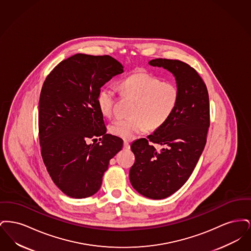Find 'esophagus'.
Returning a JSON list of instances; mask_svg holds the SVG:
<instances>
[{"label": "esophagus", "mask_w": 251, "mask_h": 251, "mask_svg": "<svg viewBox=\"0 0 251 251\" xmlns=\"http://www.w3.org/2000/svg\"><path fill=\"white\" fill-rule=\"evenodd\" d=\"M124 148L125 149H130V143L128 140H124Z\"/></svg>", "instance_id": "1"}]
</instances>
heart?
I'll return each mask as SVG.
<instances>
[{
	"instance_id": "b5f03b06",
	"label": "heart",
	"mask_w": 251,
	"mask_h": 251,
	"mask_svg": "<svg viewBox=\"0 0 251 251\" xmlns=\"http://www.w3.org/2000/svg\"><path fill=\"white\" fill-rule=\"evenodd\" d=\"M120 92L124 98L133 100L130 118L113 121L109 130L114 135L131 139L143 131L161 128L171 118L179 103V86L172 82H163L160 78L146 72H138L123 79ZM117 94L113 87L103 86L97 95L101 114L111 118L114 114Z\"/></svg>"
}]
</instances>
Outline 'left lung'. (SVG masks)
<instances>
[{
  "label": "left lung",
  "instance_id": "1",
  "mask_svg": "<svg viewBox=\"0 0 251 251\" xmlns=\"http://www.w3.org/2000/svg\"><path fill=\"white\" fill-rule=\"evenodd\" d=\"M150 65L173 73L179 103L165 125L132 142L135 161L130 169L132 187L144 197L162 200L186 182L202 153L210 126L209 94L202 78L179 60L157 58ZM163 146L157 150L155 145Z\"/></svg>",
  "mask_w": 251,
  "mask_h": 251
}]
</instances>
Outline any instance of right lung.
I'll return each instance as SVG.
<instances>
[{
    "label": "right lung",
    "instance_id": "add662e5",
    "mask_svg": "<svg viewBox=\"0 0 251 251\" xmlns=\"http://www.w3.org/2000/svg\"><path fill=\"white\" fill-rule=\"evenodd\" d=\"M122 72V65L109 55L77 53L60 62L42 85L41 156L52 181L71 198L84 199L99 191L109 161L122 149L121 138L106 133L97 102L100 87Z\"/></svg>",
    "mask_w": 251,
    "mask_h": 251
}]
</instances>
